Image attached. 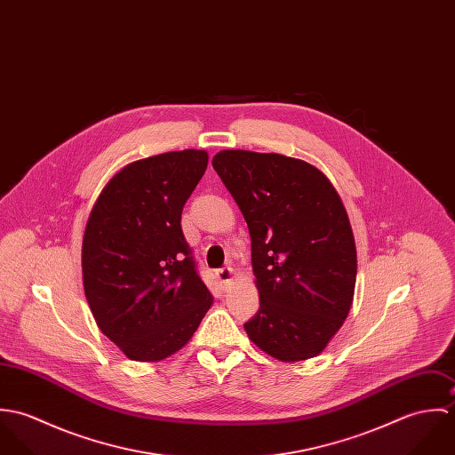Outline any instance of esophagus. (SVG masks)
<instances>
[{
	"instance_id": "1",
	"label": "esophagus",
	"mask_w": 455,
	"mask_h": 455,
	"mask_svg": "<svg viewBox=\"0 0 455 455\" xmlns=\"http://www.w3.org/2000/svg\"><path fill=\"white\" fill-rule=\"evenodd\" d=\"M233 276H235V269L233 267H220V269H217V278L222 282V283H228V282H231L233 280Z\"/></svg>"
}]
</instances>
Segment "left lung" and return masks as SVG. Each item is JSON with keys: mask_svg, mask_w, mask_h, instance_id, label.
I'll list each match as a JSON object with an SVG mask.
<instances>
[{"mask_svg": "<svg viewBox=\"0 0 455 455\" xmlns=\"http://www.w3.org/2000/svg\"><path fill=\"white\" fill-rule=\"evenodd\" d=\"M212 164L252 240L260 307L243 325L249 338L278 361L319 355L355 289V242L339 196L321 170L282 154L220 150Z\"/></svg>", "mask_w": 455, "mask_h": 455, "instance_id": "obj_1", "label": "left lung"}]
</instances>
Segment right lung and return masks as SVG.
I'll use <instances>...</instances> for the list:
<instances>
[{"mask_svg": "<svg viewBox=\"0 0 455 455\" xmlns=\"http://www.w3.org/2000/svg\"><path fill=\"white\" fill-rule=\"evenodd\" d=\"M206 164L208 154L195 148L134 161L91 210L84 292L101 332L131 361L179 352L213 303L180 226Z\"/></svg>", "mask_w": 455, "mask_h": 455, "instance_id": "add662e5", "label": "right lung"}]
</instances>
